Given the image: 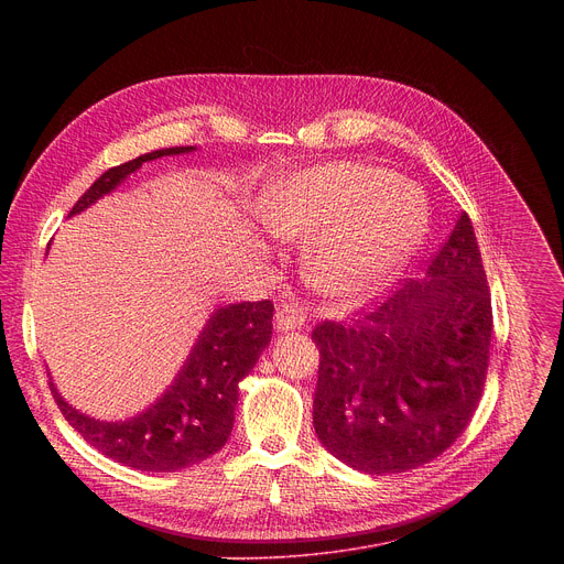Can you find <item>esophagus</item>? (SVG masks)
<instances>
[{
	"mask_svg": "<svg viewBox=\"0 0 564 564\" xmlns=\"http://www.w3.org/2000/svg\"><path fill=\"white\" fill-rule=\"evenodd\" d=\"M305 324V312L303 307L288 294L276 299V328L281 333L299 330Z\"/></svg>",
	"mask_w": 564,
	"mask_h": 564,
	"instance_id": "34e87169",
	"label": "esophagus"
}]
</instances>
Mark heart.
Here are the masks:
<instances>
[{
  "label": "heart",
  "instance_id": "b5f03b06",
  "mask_svg": "<svg viewBox=\"0 0 564 564\" xmlns=\"http://www.w3.org/2000/svg\"><path fill=\"white\" fill-rule=\"evenodd\" d=\"M259 220L281 240L326 229L310 261L316 281L357 299L386 285L409 261L429 207L417 187L381 167L335 163L279 181L261 198Z\"/></svg>",
  "mask_w": 564,
  "mask_h": 564
}]
</instances>
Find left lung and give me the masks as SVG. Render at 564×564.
<instances>
[{
    "mask_svg": "<svg viewBox=\"0 0 564 564\" xmlns=\"http://www.w3.org/2000/svg\"><path fill=\"white\" fill-rule=\"evenodd\" d=\"M375 312L312 330L318 442L370 475L442 455L468 426L487 381L491 292L468 214L431 259Z\"/></svg>",
    "mask_w": 564,
    "mask_h": 564,
    "instance_id": "obj_1",
    "label": "left lung"
}]
</instances>
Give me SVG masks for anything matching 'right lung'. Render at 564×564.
Instances as JSON below:
<instances>
[{
  "label": "right lung",
  "mask_w": 564,
  "mask_h": 564,
  "mask_svg": "<svg viewBox=\"0 0 564 564\" xmlns=\"http://www.w3.org/2000/svg\"><path fill=\"white\" fill-rule=\"evenodd\" d=\"M196 147H170L138 155L107 170L73 205L68 216L113 192L149 160L189 153ZM272 301H246L218 307L203 328L174 383L155 404L124 422H100L68 406L48 381L64 420L94 448L124 466L176 473L218 453L234 426L238 381L248 377L272 339Z\"/></svg>",
  "instance_id": "add662e5"
}]
</instances>
